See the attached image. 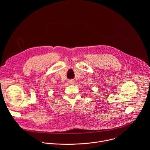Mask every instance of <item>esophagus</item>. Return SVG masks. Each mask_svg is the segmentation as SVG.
Wrapping results in <instances>:
<instances>
[{"label": "esophagus", "instance_id": "34e87169", "mask_svg": "<svg viewBox=\"0 0 150 150\" xmlns=\"http://www.w3.org/2000/svg\"><path fill=\"white\" fill-rule=\"evenodd\" d=\"M69 83L71 85H73L75 83V80L74 79H70L69 80Z\"/></svg>", "mask_w": 150, "mask_h": 150}]
</instances>
